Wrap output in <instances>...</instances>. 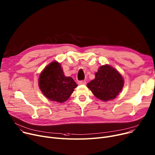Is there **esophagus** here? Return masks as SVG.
I'll list each match as a JSON object with an SVG mask.
<instances>
[{
  "mask_svg": "<svg viewBox=\"0 0 155 155\" xmlns=\"http://www.w3.org/2000/svg\"><path fill=\"white\" fill-rule=\"evenodd\" d=\"M78 84L79 85H85L86 84V81L85 80H80L78 81Z\"/></svg>",
  "mask_w": 155,
  "mask_h": 155,
  "instance_id": "1",
  "label": "esophagus"
}]
</instances>
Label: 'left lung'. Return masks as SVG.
I'll list each match as a JSON object with an SVG mask.
<instances>
[{"label": "left lung", "instance_id": "left-lung-1", "mask_svg": "<svg viewBox=\"0 0 155 155\" xmlns=\"http://www.w3.org/2000/svg\"><path fill=\"white\" fill-rule=\"evenodd\" d=\"M123 85L124 81L118 71L107 65L100 67L95 78L87 84V87L97 98L106 101L115 98Z\"/></svg>", "mask_w": 155, "mask_h": 155}]
</instances>
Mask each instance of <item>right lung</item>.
<instances>
[{
  "instance_id": "1",
  "label": "right lung",
  "mask_w": 155,
  "mask_h": 155,
  "mask_svg": "<svg viewBox=\"0 0 155 155\" xmlns=\"http://www.w3.org/2000/svg\"><path fill=\"white\" fill-rule=\"evenodd\" d=\"M38 85L48 99L60 103L68 100L77 87L73 78L64 75L61 65L57 61L50 64L40 74Z\"/></svg>"
}]
</instances>
